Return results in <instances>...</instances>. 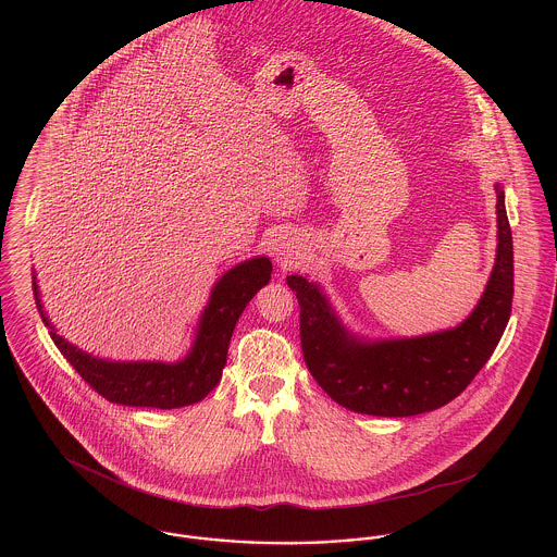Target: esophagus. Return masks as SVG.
I'll return each instance as SVG.
<instances>
[{
	"label": "esophagus",
	"mask_w": 557,
	"mask_h": 557,
	"mask_svg": "<svg viewBox=\"0 0 557 557\" xmlns=\"http://www.w3.org/2000/svg\"><path fill=\"white\" fill-rule=\"evenodd\" d=\"M273 255H275V263L282 267V269H292V267L300 265V248L296 242L292 239H277L275 248H273Z\"/></svg>",
	"instance_id": "1"
}]
</instances>
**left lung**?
I'll return each mask as SVG.
<instances>
[{
    "label": "left lung",
    "instance_id": "8db88e82",
    "mask_svg": "<svg viewBox=\"0 0 557 557\" xmlns=\"http://www.w3.org/2000/svg\"><path fill=\"white\" fill-rule=\"evenodd\" d=\"M497 191V259L472 315L457 327L418 338L368 343L336 318L318 284L302 275L286 282L300 305V345L319 386L350 411L407 418L459 397L504 336L513 298V244Z\"/></svg>",
    "mask_w": 557,
    "mask_h": 557
}]
</instances>
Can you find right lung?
<instances>
[{"instance_id":"1","label":"right lung","mask_w":557,"mask_h":557,"mask_svg":"<svg viewBox=\"0 0 557 557\" xmlns=\"http://www.w3.org/2000/svg\"><path fill=\"white\" fill-rule=\"evenodd\" d=\"M271 261L257 257L232 267L211 292V300L200 318L196 341L186 359L177 363L160 361H108L83 352L77 346L55 334V327L44 313L39 286L33 271V294L53 345L77 370L81 377L110 403L129 407L180 409L207 397L219 384L227 363V348L242 311L252 296L269 284Z\"/></svg>"}]
</instances>
